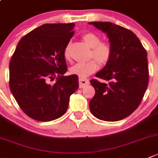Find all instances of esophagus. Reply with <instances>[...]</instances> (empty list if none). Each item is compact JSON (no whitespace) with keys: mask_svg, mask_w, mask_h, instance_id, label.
I'll return each mask as SVG.
<instances>
[{"mask_svg":"<svg viewBox=\"0 0 158 158\" xmlns=\"http://www.w3.org/2000/svg\"><path fill=\"white\" fill-rule=\"evenodd\" d=\"M90 84V81H89L88 79L87 78H79V86H80V88H83L85 86L88 85Z\"/></svg>","mask_w":158,"mask_h":158,"instance_id":"obj_1","label":"esophagus"}]
</instances>
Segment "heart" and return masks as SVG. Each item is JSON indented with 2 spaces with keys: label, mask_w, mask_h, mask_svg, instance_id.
Listing matches in <instances>:
<instances>
[{
  "label": "heart",
  "mask_w": 158,
  "mask_h": 158,
  "mask_svg": "<svg viewBox=\"0 0 158 158\" xmlns=\"http://www.w3.org/2000/svg\"><path fill=\"white\" fill-rule=\"evenodd\" d=\"M84 42L92 48L90 58L96 60H91L86 63H78L74 64L70 68L71 74L77 75L81 78H84L97 71L99 65L104 66L110 62L113 55V48L110 43L101 41V37L94 32H88L84 34L82 36ZM64 58L68 61L71 59V44H68L64 51ZM98 62L97 63L96 61Z\"/></svg>",
  "instance_id": "1"
}]
</instances>
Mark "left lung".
<instances>
[{
	"label": "left lung",
	"mask_w": 158,
	"mask_h": 158,
	"mask_svg": "<svg viewBox=\"0 0 158 158\" xmlns=\"http://www.w3.org/2000/svg\"><path fill=\"white\" fill-rule=\"evenodd\" d=\"M89 23L106 33L113 48L110 62L96 74L103 81L90 80L95 89L90 112L100 120L118 121L139 107L147 90V52L132 31L110 22Z\"/></svg>",
	"instance_id": "left-lung-1"
}]
</instances>
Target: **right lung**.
Returning a JSON list of instances; mask_svg holds the SVG:
<instances>
[{
    "label": "right lung",
    "mask_w": 158,
    "mask_h": 158,
    "mask_svg": "<svg viewBox=\"0 0 158 158\" xmlns=\"http://www.w3.org/2000/svg\"><path fill=\"white\" fill-rule=\"evenodd\" d=\"M75 24L46 23L21 38L10 61L9 85L21 110L35 120L52 121L67 111L79 87L77 75L64 76V51ZM57 78L54 84L49 81Z\"/></svg>",
    "instance_id": "obj_1"
}]
</instances>
